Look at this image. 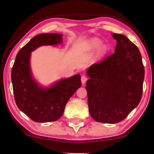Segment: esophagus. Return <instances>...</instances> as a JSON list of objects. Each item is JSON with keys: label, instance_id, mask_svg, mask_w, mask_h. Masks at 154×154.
Segmentation results:
<instances>
[{"label": "esophagus", "instance_id": "esophagus-1", "mask_svg": "<svg viewBox=\"0 0 154 154\" xmlns=\"http://www.w3.org/2000/svg\"><path fill=\"white\" fill-rule=\"evenodd\" d=\"M88 79V77L85 76V75H82V77H81V80H82V82L83 84H84Z\"/></svg>", "mask_w": 154, "mask_h": 154}]
</instances>
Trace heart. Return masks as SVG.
I'll return each mask as SVG.
<instances>
[{
    "label": "heart",
    "mask_w": 154,
    "mask_h": 154,
    "mask_svg": "<svg viewBox=\"0 0 154 154\" xmlns=\"http://www.w3.org/2000/svg\"><path fill=\"white\" fill-rule=\"evenodd\" d=\"M99 45H100V41H98V40H96V39L92 40L90 43V46L91 47V48H96V47H98ZM105 50V49L103 48L102 49V51L103 52Z\"/></svg>",
    "instance_id": "1"
}]
</instances>
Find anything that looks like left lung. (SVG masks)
Listing matches in <instances>:
<instances>
[{"label":"left lung","instance_id":"1","mask_svg":"<svg viewBox=\"0 0 154 154\" xmlns=\"http://www.w3.org/2000/svg\"><path fill=\"white\" fill-rule=\"evenodd\" d=\"M115 52L88 70V103L92 118L116 124L139 105L143 94L145 69L139 48L126 36L113 33Z\"/></svg>","mask_w":154,"mask_h":154}]
</instances>
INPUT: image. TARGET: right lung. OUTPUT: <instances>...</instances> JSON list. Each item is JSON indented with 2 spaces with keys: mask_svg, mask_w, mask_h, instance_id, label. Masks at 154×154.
Returning <instances> with one entry per match:
<instances>
[{
  "mask_svg": "<svg viewBox=\"0 0 154 154\" xmlns=\"http://www.w3.org/2000/svg\"><path fill=\"white\" fill-rule=\"evenodd\" d=\"M62 41L60 34L45 33L34 36L18 51L12 67L15 101L17 107L34 122L58 119L68 100L82 85L80 75L62 79L47 89L38 87L32 79L29 64L30 52L41 45H57Z\"/></svg>",
  "mask_w": 154,
  "mask_h": 154,
  "instance_id": "1",
  "label": "right lung"
}]
</instances>
